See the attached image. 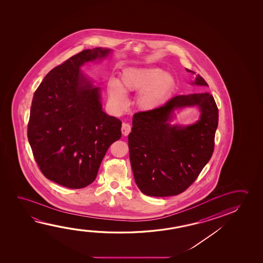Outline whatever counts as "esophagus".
<instances>
[{
  "mask_svg": "<svg viewBox=\"0 0 263 263\" xmlns=\"http://www.w3.org/2000/svg\"><path fill=\"white\" fill-rule=\"evenodd\" d=\"M121 131H122V134H123L125 137L128 136V134H129L130 131H131V126H130L129 124H127V123H123Z\"/></svg>",
  "mask_w": 263,
  "mask_h": 263,
  "instance_id": "esophagus-1",
  "label": "esophagus"
}]
</instances>
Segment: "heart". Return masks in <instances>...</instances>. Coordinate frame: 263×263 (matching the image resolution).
I'll use <instances>...</instances> for the list:
<instances>
[{"instance_id": "b5f03b06", "label": "heart", "mask_w": 263, "mask_h": 263, "mask_svg": "<svg viewBox=\"0 0 263 263\" xmlns=\"http://www.w3.org/2000/svg\"><path fill=\"white\" fill-rule=\"evenodd\" d=\"M174 78L159 68L125 69L121 82L111 79L107 83L109 100L112 107L123 110L126 106L125 93L138 92L137 105L142 111H151L163 104L173 93Z\"/></svg>"}]
</instances>
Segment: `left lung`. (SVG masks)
I'll return each instance as SVG.
<instances>
[{
    "label": "left lung",
    "mask_w": 263,
    "mask_h": 263,
    "mask_svg": "<svg viewBox=\"0 0 263 263\" xmlns=\"http://www.w3.org/2000/svg\"><path fill=\"white\" fill-rule=\"evenodd\" d=\"M192 84L208 86L200 75ZM191 106L199 108L198 121L189 126L170 124L175 109ZM132 125L128 147L137 185L148 196H173L184 192L211 159L218 109L208 92L178 95L161 107L135 114Z\"/></svg>",
    "instance_id": "left-lung-1"
}]
</instances>
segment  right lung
Instances as JSON below:
<instances>
[{"mask_svg":"<svg viewBox=\"0 0 263 263\" xmlns=\"http://www.w3.org/2000/svg\"><path fill=\"white\" fill-rule=\"evenodd\" d=\"M111 49H85L48 72L31 105L27 138L41 173L70 189L93 182L109 146L121 138L122 122L103 111L99 87L81 66Z\"/></svg>","mask_w":263,"mask_h":263,"instance_id":"add662e5","label":"right lung"}]
</instances>
